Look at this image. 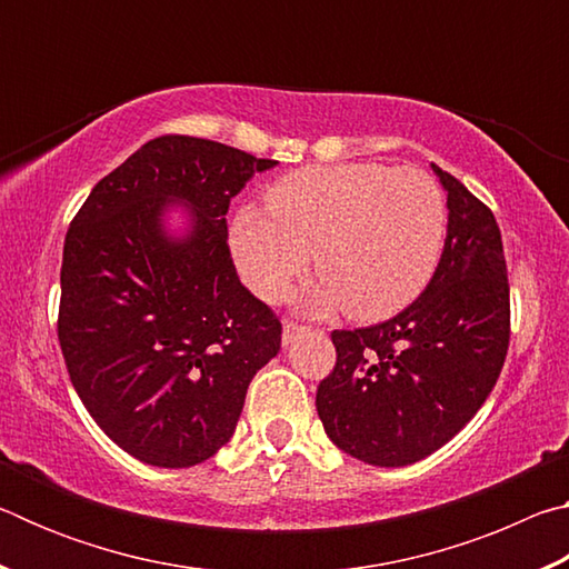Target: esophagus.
I'll use <instances>...</instances> for the list:
<instances>
[{
	"label": "esophagus",
	"instance_id": "34e87169",
	"mask_svg": "<svg viewBox=\"0 0 569 569\" xmlns=\"http://www.w3.org/2000/svg\"><path fill=\"white\" fill-rule=\"evenodd\" d=\"M308 329H306V326H301V323H293V321H286L283 323V346H291L296 339H298V336H303Z\"/></svg>",
	"mask_w": 569,
	"mask_h": 569
}]
</instances>
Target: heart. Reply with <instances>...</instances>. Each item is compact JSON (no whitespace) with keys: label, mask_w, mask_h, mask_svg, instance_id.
<instances>
[{"label":"heart","mask_w":569,"mask_h":569,"mask_svg":"<svg viewBox=\"0 0 569 569\" xmlns=\"http://www.w3.org/2000/svg\"><path fill=\"white\" fill-rule=\"evenodd\" d=\"M445 230V196L427 172L343 162L281 178L266 210L240 208L230 253L250 291L273 301L306 271L313 250L321 281L298 296V306L308 313L346 306L356 319H381L427 286Z\"/></svg>","instance_id":"b5f03b06"}]
</instances>
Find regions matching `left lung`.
I'll use <instances>...</instances> for the list:
<instances>
[{
	"instance_id": "8db88e82",
	"label": "left lung",
	"mask_w": 569,
	"mask_h": 569,
	"mask_svg": "<svg viewBox=\"0 0 569 569\" xmlns=\"http://www.w3.org/2000/svg\"><path fill=\"white\" fill-rule=\"evenodd\" d=\"M447 190V240L421 296L369 329L333 331L316 409L336 447L407 467L459 435L495 389L509 346L502 233L481 200L431 162Z\"/></svg>"
}]
</instances>
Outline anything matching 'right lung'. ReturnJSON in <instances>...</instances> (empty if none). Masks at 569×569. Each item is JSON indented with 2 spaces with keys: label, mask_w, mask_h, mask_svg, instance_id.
I'll use <instances>...</instances> for the list:
<instances>
[{
  "label": "right lung",
  "mask_w": 569,
  "mask_h": 569,
  "mask_svg": "<svg viewBox=\"0 0 569 569\" xmlns=\"http://www.w3.org/2000/svg\"><path fill=\"white\" fill-rule=\"evenodd\" d=\"M261 160L162 134L92 188L64 238L60 336L72 387L114 445L152 467H196L233 437L246 391L281 349L248 291L226 213ZM187 208L172 234L167 213Z\"/></svg>",
  "instance_id": "right-lung-1"
}]
</instances>
